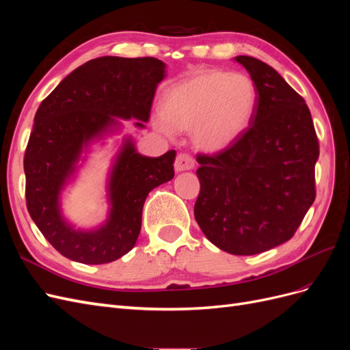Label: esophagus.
<instances>
[{"mask_svg": "<svg viewBox=\"0 0 350 350\" xmlns=\"http://www.w3.org/2000/svg\"><path fill=\"white\" fill-rule=\"evenodd\" d=\"M196 165L194 159L187 154V153H181L176 156V161H175V171L176 172H184V171H189V169H193Z\"/></svg>", "mask_w": 350, "mask_h": 350, "instance_id": "34e87169", "label": "esophagus"}]
</instances>
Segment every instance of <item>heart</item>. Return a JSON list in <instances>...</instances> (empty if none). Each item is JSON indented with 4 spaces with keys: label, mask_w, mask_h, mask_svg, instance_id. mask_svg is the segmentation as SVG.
Here are the masks:
<instances>
[{
    "label": "heart",
    "mask_w": 350,
    "mask_h": 350,
    "mask_svg": "<svg viewBox=\"0 0 350 350\" xmlns=\"http://www.w3.org/2000/svg\"><path fill=\"white\" fill-rule=\"evenodd\" d=\"M257 102V88L247 74L200 71L166 90L153 126L167 137L191 130L198 149L216 153L247 131Z\"/></svg>",
    "instance_id": "1"
}]
</instances>
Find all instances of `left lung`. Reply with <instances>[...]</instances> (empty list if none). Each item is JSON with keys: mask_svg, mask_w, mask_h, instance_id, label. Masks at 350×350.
<instances>
[{"mask_svg": "<svg viewBox=\"0 0 350 350\" xmlns=\"http://www.w3.org/2000/svg\"><path fill=\"white\" fill-rule=\"evenodd\" d=\"M256 84L254 118L215 156L198 154L194 216L206 238L234 256L289 241L315 200L319 140L304 98L257 58H234Z\"/></svg>", "mask_w": 350, "mask_h": 350, "instance_id": "left-lung-1", "label": "left lung"}]
</instances>
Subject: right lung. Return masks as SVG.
<instances>
[{"mask_svg": "<svg viewBox=\"0 0 350 350\" xmlns=\"http://www.w3.org/2000/svg\"><path fill=\"white\" fill-rule=\"evenodd\" d=\"M163 61L100 57L80 66L52 90L35 115L25 154L26 204L30 217L62 256L83 264L121 258L135 245L144 201L174 178L175 150L159 157L137 152L125 135L107 176L108 215L96 228H76L62 211V193L76 181L93 144L122 131V120L144 129Z\"/></svg>", "mask_w": 350, "mask_h": 350, "instance_id": "obj_1", "label": "right lung"}]
</instances>
